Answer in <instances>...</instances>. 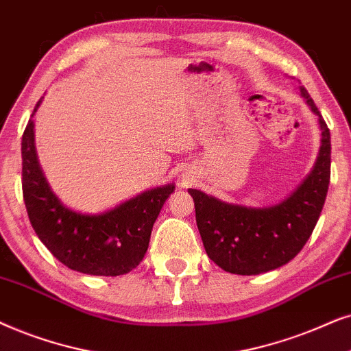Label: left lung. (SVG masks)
I'll list each match as a JSON object with an SVG mask.
<instances>
[{
  "instance_id": "8db88e82",
  "label": "left lung",
  "mask_w": 351,
  "mask_h": 351,
  "mask_svg": "<svg viewBox=\"0 0 351 351\" xmlns=\"http://www.w3.org/2000/svg\"><path fill=\"white\" fill-rule=\"evenodd\" d=\"M300 91L319 117L322 139L315 168L291 197L274 207L247 208L189 189L205 252L228 273L252 276L289 263L319 219L330 180V133L308 91Z\"/></svg>"
}]
</instances>
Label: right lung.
I'll return each mask as SVG.
<instances>
[{"label": "right lung", "instance_id": "1", "mask_svg": "<svg viewBox=\"0 0 351 351\" xmlns=\"http://www.w3.org/2000/svg\"><path fill=\"white\" fill-rule=\"evenodd\" d=\"M34 141V120H29L22 136V194L40 241L60 263L83 274L120 276L136 268L147 252L154 223L175 186L146 191L101 215L72 212L46 183Z\"/></svg>", "mask_w": 351, "mask_h": 351}]
</instances>
